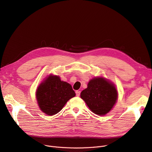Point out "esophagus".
Wrapping results in <instances>:
<instances>
[{"instance_id":"34e87169","label":"esophagus","mask_w":152,"mask_h":152,"mask_svg":"<svg viewBox=\"0 0 152 152\" xmlns=\"http://www.w3.org/2000/svg\"><path fill=\"white\" fill-rule=\"evenodd\" d=\"M80 92L79 90H76V96H79L80 95Z\"/></svg>"}]
</instances>
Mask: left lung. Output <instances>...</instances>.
<instances>
[{"label": "left lung", "instance_id": "1", "mask_svg": "<svg viewBox=\"0 0 152 152\" xmlns=\"http://www.w3.org/2000/svg\"><path fill=\"white\" fill-rule=\"evenodd\" d=\"M80 98L94 113L104 115L115 105L118 93L113 83L103 77H97L90 80L87 88L80 93Z\"/></svg>", "mask_w": 152, "mask_h": 152}]
</instances>
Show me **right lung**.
Here are the masks:
<instances>
[{"label": "right lung", "instance_id": "add662e5", "mask_svg": "<svg viewBox=\"0 0 152 152\" xmlns=\"http://www.w3.org/2000/svg\"><path fill=\"white\" fill-rule=\"evenodd\" d=\"M75 95L72 86L62 81L58 76L52 75L39 84L36 92L39 109L49 115L59 113L68 101Z\"/></svg>", "mask_w": 152, "mask_h": 152}]
</instances>
